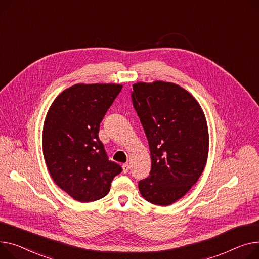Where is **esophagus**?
I'll list each match as a JSON object with an SVG mask.
<instances>
[{"mask_svg": "<svg viewBox=\"0 0 259 259\" xmlns=\"http://www.w3.org/2000/svg\"><path fill=\"white\" fill-rule=\"evenodd\" d=\"M129 169H130V165H129V163H124V164H123V171H124V173H125V174H126V173H128Z\"/></svg>", "mask_w": 259, "mask_h": 259, "instance_id": "34e87169", "label": "esophagus"}]
</instances>
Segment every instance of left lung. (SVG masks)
I'll use <instances>...</instances> for the list:
<instances>
[{
	"label": "left lung",
	"instance_id": "left-lung-1",
	"mask_svg": "<svg viewBox=\"0 0 259 259\" xmlns=\"http://www.w3.org/2000/svg\"><path fill=\"white\" fill-rule=\"evenodd\" d=\"M131 99L152 160L150 175L139 182V189L150 203L173 204L196 184L207 161L204 112L191 94L174 83L133 84Z\"/></svg>",
	"mask_w": 259,
	"mask_h": 259
}]
</instances>
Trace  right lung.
<instances>
[{
	"instance_id": "add662e5",
	"label": "right lung",
	"mask_w": 259,
	"mask_h": 259,
	"mask_svg": "<svg viewBox=\"0 0 259 259\" xmlns=\"http://www.w3.org/2000/svg\"><path fill=\"white\" fill-rule=\"evenodd\" d=\"M119 84H76L51 105L42 132V152L55 183L79 202L105 197L123 170L99 139L100 124L122 91Z\"/></svg>"
}]
</instances>
